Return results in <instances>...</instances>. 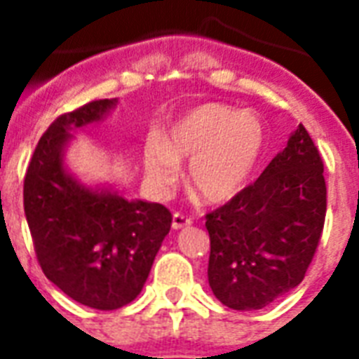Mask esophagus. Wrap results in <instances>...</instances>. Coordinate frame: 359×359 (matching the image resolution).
<instances>
[{"label":"esophagus","instance_id":"1","mask_svg":"<svg viewBox=\"0 0 359 359\" xmlns=\"http://www.w3.org/2000/svg\"><path fill=\"white\" fill-rule=\"evenodd\" d=\"M173 229L179 231V229H184V227H188V225H191V218H188V216H184V214L180 212H175L173 214Z\"/></svg>","mask_w":359,"mask_h":359}]
</instances>
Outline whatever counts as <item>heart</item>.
<instances>
[{
    "label": "heart",
    "instance_id": "1",
    "mask_svg": "<svg viewBox=\"0 0 359 359\" xmlns=\"http://www.w3.org/2000/svg\"><path fill=\"white\" fill-rule=\"evenodd\" d=\"M264 147L266 128L255 111L208 102L175 121L165 141H147L143 162L147 179L158 191L179 180L180 162H190L191 188L203 201L222 205L248 186Z\"/></svg>",
    "mask_w": 359,
    "mask_h": 359
}]
</instances>
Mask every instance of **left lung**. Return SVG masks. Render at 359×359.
Returning <instances> with one entry per match:
<instances>
[{"label": "left lung", "instance_id": "8db88e82", "mask_svg": "<svg viewBox=\"0 0 359 359\" xmlns=\"http://www.w3.org/2000/svg\"><path fill=\"white\" fill-rule=\"evenodd\" d=\"M326 218L323 158L298 124L261 177L207 214L208 283L224 306L262 309L298 287Z\"/></svg>", "mask_w": 359, "mask_h": 359}]
</instances>
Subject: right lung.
<instances>
[{
    "mask_svg": "<svg viewBox=\"0 0 359 359\" xmlns=\"http://www.w3.org/2000/svg\"><path fill=\"white\" fill-rule=\"evenodd\" d=\"M117 98L95 100L50 124L24 180V210L42 272L83 306L111 311L137 298L171 212L160 203L128 199L111 186H87L65 158L74 132L100 123Z\"/></svg>",
    "mask_w": 359,
    "mask_h": 359,
    "instance_id": "right-lung-1",
    "label": "right lung"
}]
</instances>
